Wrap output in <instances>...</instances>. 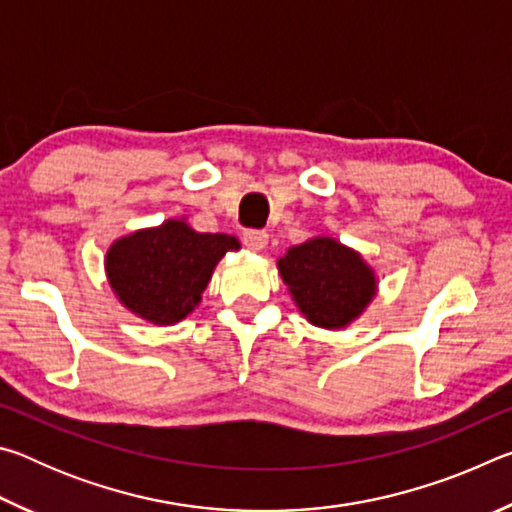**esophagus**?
Here are the masks:
<instances>
[{
  "label": "esophagus",
  "instance_id": "1",
  "mask_svg": "<svg viewBox=\"0 0 512 512\" xmlns=\"http://www.w3.org/2000/svg\"><path fill=\"white\" fill-rule=\"evenodd\" d=\"M244 244L248 246V250L259 253V250H264L268 246V235L264 230H246L244 232Z\"/></svg>",
  "mask_w": 512,
  "mask_h": 512
}]
</instances>
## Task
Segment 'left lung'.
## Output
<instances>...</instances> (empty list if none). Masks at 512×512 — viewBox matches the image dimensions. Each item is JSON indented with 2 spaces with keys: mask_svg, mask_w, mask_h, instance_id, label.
<instances>
[{
  "mask_svg": "<svg viewBox=\"0 0 512 512\" xmlns=\"http://www.w3.org/2000/svg\"><path fill=\"white\" fill-rule=\"evenodd\" d=\"M275 264L300 314L320 329L352 325L379 289L375 268L359 250L327 235L287 248Z\"/></svg>",
  "mask_w": 512,
  "mask_h": 512,
  "instance_id": "8db88e82",
  "label": "left lung"
}]
</instances>
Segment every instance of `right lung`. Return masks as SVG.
<instances>
[{"label":"right lung","instance_id":"1","mask_svg":"<svg viewBox=\"0 0 512 512\" xmlns=\"http://www.w3.org/2000/svg\"><path fill=\"white\" fill-rule=\"evenodd\" d=\"M239 248L237 237L198 232L180 216L112 241L103 268L131 314L153 325H176L201 305L223 255Z\"/></svg>","mask_w":512,"mask_h":512}]
</instances>
